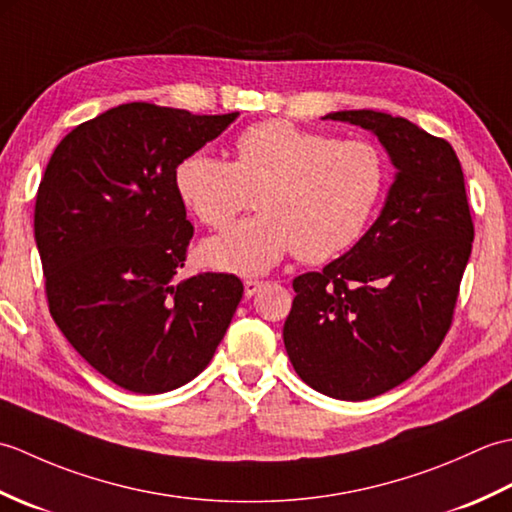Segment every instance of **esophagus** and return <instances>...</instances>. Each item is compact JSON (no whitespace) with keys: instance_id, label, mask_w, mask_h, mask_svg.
Instances as JSON below:
<instances>
[{"instance_id":"obj_1","label":"esophagus","mask_w":512,"mask_h":512,"mask_svg":"<svg viewBox=\"0 0 512 512\" xmlns=\"http://www.w3.org/2000/svg\"><path fill=\"white\" fill-rule=\"evenodd\" d=\"M264 286V281H259V279H246L244 281V295L246 297H253L255 292Z\"/></svg>"}]
</instances>
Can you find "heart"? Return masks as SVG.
Segmentation results:
<instances>
[{"label": "heart", "instance_id": "b5f03b06", "mask_svg": "<svg viewBox=\"0 0 512 512\" xmlns=\"http://www.w3.org/2000/svg\"><path fill=\"white\" fill-rule=\"evenodd\" d=\"M385 156L365 138H332L290 121H262L235 140V162L195 151L176 189L206 226L224 228L253 202L255 217L206 239L200 257L222 273L257 277L288 253L321 264L354 246L385 191Z\"/></svg>", "mask_w": 512, "mask_h": 512}]
</instances>
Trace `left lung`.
<instances>
[{
	"instance_id": "obj_1",
	"label": "left lung",
	"mask_w": 512,
	"mask_h": 512,
	"mask_svg": "<svg viewBox=\"0 0 512 512\" xmlns=\"http://www.w3.org/2000/svg\"><path fill=\"white\" fill-rule=\"evenodd\" d=\"M325 118L378 136L396 167L369 231L321 273L292 281L284 345L303 383L367 400L411 378L447 336L471 257L473 220L453 147L374 110Z\"/></svg>"
}]
</instances>
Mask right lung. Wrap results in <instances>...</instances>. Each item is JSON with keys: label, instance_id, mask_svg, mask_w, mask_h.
<instances>
[{"label": "right lung", "instance_id": "add662e5", "mask_svg": "<svg viewBox=\"0 0 512 512\" xmlns=\"http://www.w3.org/2000/svg\"><path fill=\"white\" fill-rule=\"evenodd\" d=\"M237 116L118 105L74 127L41 178L35 242L52 319L96 372L134 394L198 376L244 295L226 273L178 281L193 226L176 167Z\"/></svg>", "mask_w": 512, "mask_h": 512}]
</instances>
